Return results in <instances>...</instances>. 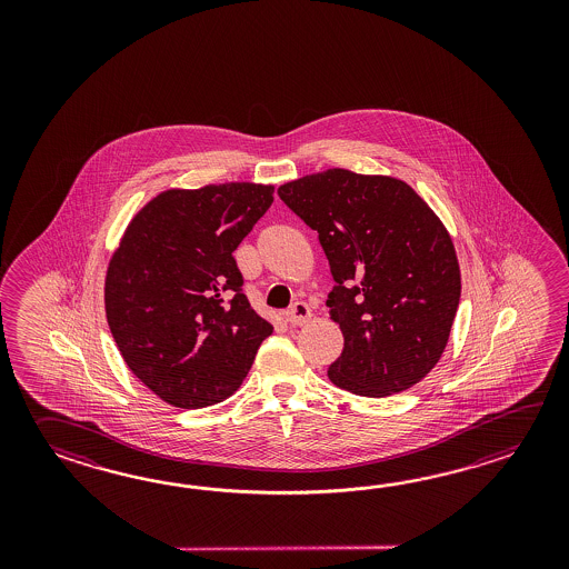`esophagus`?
<instances>
[{
	"instance_id": "obj_1",
	"label": "esophagus",
	"mask_w": 569,
	"mask_h": 569,
	"mask_svg": "<svg viewBox=\"0 0 569 569\" xmlns=\"http://www.w3.org/2000/svg\"><path fill=\"white\" fill-rule=\"evenodd\" d=\"M311 317H313V313H311L307 302H295L289 311L284 313V319L289 321L290 326H305Z\"/></svg>"
}]
</instances>
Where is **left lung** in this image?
Here are the masks:
<instances>
[{"label":"left lung","mask_w":569,"mask_h":569,"mask_svg":"<svg viewBox=\"0 0 569 569\" xmlns=\"http://www.w3.org/2000/svg\"><path fill=\"white\" fill-rule=\"evenodd\" d=\"M317 231L336 287L327 297L343 351L327 376L360 397H390L429 375L461 295L446 226L405 181L329 169L279 187Z\"/></svg>","instance_id":"8db88e82"}]
</instances>
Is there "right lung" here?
<instances>
[{"label": "right lung", "mask_w": 569, "mask_h": 569, "mask_svg": "<svg viewBox=\"0 0 569 569\" xmlns=\"http://www.w3.org/2000/svg\"><path fill=\"white\" fill-rule=\"evenodd\" d=\"M272 193L256 182L169 189L133 216L109 260L111 336L132 375L172 407L231 397L272 333L231 256Z\"/></svg>", "instance_id": "right-lung-1"}]
</instances>
